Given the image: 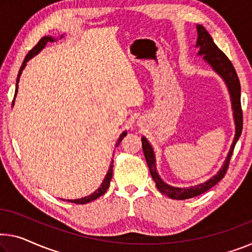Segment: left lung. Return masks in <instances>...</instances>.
I'll use <instances>...</instances> for the list:
<instances>
[{
	"mask_svg": "<svg viewBox=\"0 0 252 252\" xmlns=\"http://www.w3.org/2000/svg\"><path fill=\"white\" fill-rule=\"evenodd\" d=\"M196 29L197 34H198L195 46V47L198 49L197 56H203V60L206 62V63L212 67L213 71L224 81V83H225V86L227 88V91H229L232 110H233L235 134L229 153H227L225 160H224L223 164L220 168L218 173L205 181V183L198 184L196 186H190V187L186 188L173 187V186L168 185L161 179V177L158 176L157 170L156 154H154L152 145L150 144L148 138L142 136L143 152H144V157L150 169L151 176H152L153 180L156 181L157 188L162 193H164V195L170 197V198L178 200L188 199L192 198V197L195 196H198L200 193L207 191L208 189H211L213 186H215L220 179H222L224 175H225L227 166H229V162L231 160L232 153H233L234 146L237 144L238 139L242 131L241 87H240V81L237 75V72H235L233 65H232L229 59L225 56V54L215 45L214 40H213V38L211 37V34L208 33L207 30L205 29L202 25H197Z\"/></svg>",
	"mask_w": 252,
	"mask_h": 252,
	"instance_id": "left-lung-1",
	"label": "left lung"
}]
</instances>
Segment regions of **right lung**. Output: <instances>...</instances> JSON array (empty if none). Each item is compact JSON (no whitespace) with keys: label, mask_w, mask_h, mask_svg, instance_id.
Here are the masks:
<instances>
[{"label":"right lung","mask_w":252,"mask_h":252,"mask_svg":"<svg viewBox=\"0 0 252 252\" xmlns=\"http://www.w3.org/2000/svg\"><path fill=\"white\" fill-rule=\"evenodd\" d=\"M64 34H62L61 38H63ZM56 39L52 36H45L42 37L41 39L38 41V44L34 46V47L30 50V52L27 54L26 59L25 61H23V63L21 65L20 69H19V73H18V77H17V83H15V94H14V100H15V96H17V94H18V83L19 81H20V76L22 74V71L25 69V67L27 66V63L32 59V57H34L36 55H38L42 49H44L46 47V45H47V42H54ZM14 100L12 102V107L14 106ZM127 131L124 130L123 133L119 135V137L117 139V142H116V146L119 145V143L122 142V139L126 136ZM115 146V148H116ZM113 168H114V160H111L110 162V165H109V169H108V172L106 177H104V179L102 181V184L100 185V187H98V189H95V190L91 193V195L89 196H86V197H82V198H77V199H67V202H71V203H74V204H87V203H90L92 202V200H94L96 198H99L100 196H102L104 192L107 191V189L109 188V185H110V180L111 178H113ZM65 200V199H63Z\"/></svg>","instance_id":"right-lung-1"}]
</instances>
